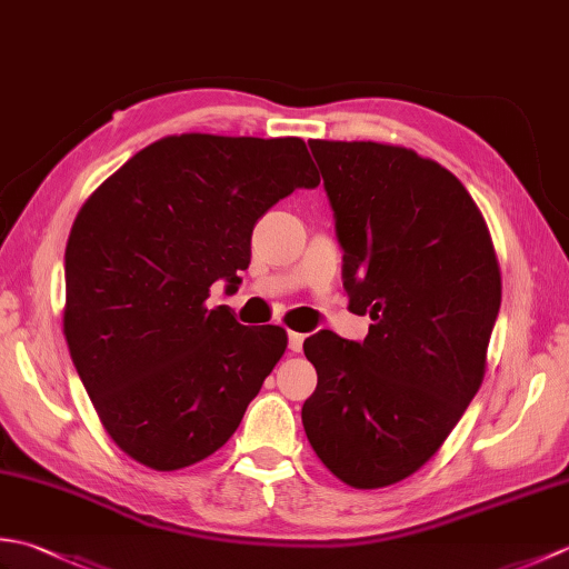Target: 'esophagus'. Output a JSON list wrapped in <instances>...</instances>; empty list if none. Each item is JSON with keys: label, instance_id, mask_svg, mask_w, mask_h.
I'll use <instances>...</instances> for the list:
<instances>
[{"label": "esophagus", "instance_id": "esophagus-1", "mask_svg": "<svg viewBox=\"0 0 569 569\" xmlns=\"http://www.w3.org/2000/svg\"><path fill=\"white\" fill-rule=\"evenodd\" d=\"M303 342H306V335H300V332H288V349H291V352H300V349H303Z\"/></svg>", "mask_w": 569, "mask_h": 569}]
</instances>
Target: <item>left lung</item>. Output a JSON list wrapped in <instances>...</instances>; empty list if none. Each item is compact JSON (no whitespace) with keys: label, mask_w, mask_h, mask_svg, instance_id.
<instances>
[{"label":"left lung","mask_w":569,"mask_h":569,"mask_svg":"<svg viewBox=\"0 0 569 569\" xmlns=\"http://www.w3.org/2000/svg\"><path fill=\"white\" fill-rule=\"evenodd\" d=\"M345 249L365 342L306 340L318 389L303 428L320 462L355 489L391 487L428 462L487 371L501 306L489 227L438 161L379 141L312 139Z\"/></svg>","instance_id":"obj_1"}]
</instances>
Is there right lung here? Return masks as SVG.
Wrapping results in <instances>:
<instances>
[{
  "mask_svg": "<svg viewBox=\"0 0 569 569\" xmlns=\"http://www.w3.org/2000/svg\"><path fill=\"white\" fill-rule=\"evenodd\" d=\"M318 183L303 139L190 131L149 143L82 202L63 335L102 428L131 459L173 471L232 438L288 335L204 300L249 266L253 224Z\"/></svg>",
  "mask_w": 569,
  "mask_h": 569,
  "instance_id": "add662e5",
  "label": "right lung"
}]
</instances>
